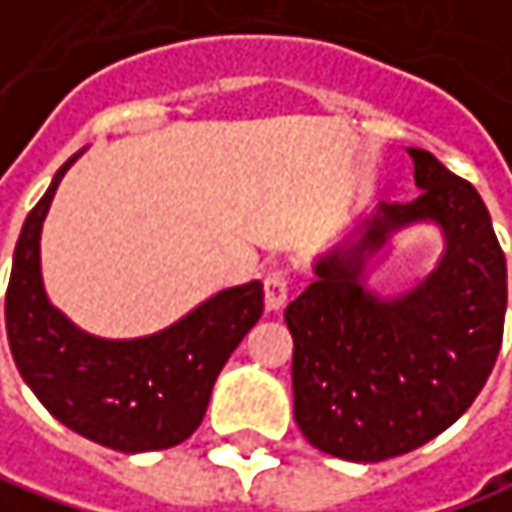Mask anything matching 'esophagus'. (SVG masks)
Listing matches in <instances>:
<instances>
[{
  "instance_id": "esophagus-1",
  "label": "esophagus",
  "mask_w": 512,
  "mask_h": 512,
  "mask_svg": "<svg viewBox=\"0 0 512 512\" xmlns=\"http://www.w3.org/2000/svg\"><path fill=\"white\" fill-rule=\"evenodd\" d=\"M263 298H266V309L278 312L280 306L289 298V272L286 269H272L263 278Z\"/></svg>"
}]
</instances>
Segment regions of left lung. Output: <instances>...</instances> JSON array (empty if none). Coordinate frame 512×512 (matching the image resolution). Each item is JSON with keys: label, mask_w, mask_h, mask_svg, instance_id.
Here are the masks:
<instances>
[{"label": "left lung", "mask_w": 512, "mask_h": 512, "mask_svg": "<svg viewBox=\"0 0 512 512\" xmlns=\"http://www.w3.org/2000/svg\"><path fill=\"white\" fill-rule=\"evenodd\" d=\"M412 203H381L283 312L292 332L295 421L312 447L384 461L433 441L467 412L499 358L507 263L478 191L424 148ZM412 222H438L445 255L398 299L363 286L368 257Z\"/></svg>", "instance_id": "obj_1"}]
</instances>
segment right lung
I'll use <instances>...</instances> for the list:
<instances>
[{
	"mask_svg": "<svg viewBox=\"0 0 512 512\" xmlns=\"http://www.w3.org/2000/svg\"><path fill=\"white\" fill-rule=\"evenodd\" d=\"M79 154L56 171L16 240L5 295L11 355L25 384L68 430L120 453L168 450L200 427L220 369L263 315V283L223 289L145 338L108 341L82 332L51 306L39 269L45 214Z\"/></svg>",
	"mask_w": 512,
	"mask_h": 512,
	"instance_id": "1",
	"label": "right lung"
}]
</instances>
